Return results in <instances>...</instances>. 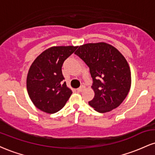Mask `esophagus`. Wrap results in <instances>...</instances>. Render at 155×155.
Segmentation results:
<instances>
[{
    "label": "esophagus",
    "instance_id": "esophagus-1",
    "mask_svg": "<svg viewBox=\"0 0 155 155\" xmlns=\"http://www.w3.org/2000/svg\"><path fill=\"white\" fill-rule=\"evenodd\" d=\"M85 88V87L84 86H83V85H82V86H81V87H80L79 88H78V89H76V91H77V92H81V91H82V90H84V89Z\"/></svg>",
    "mask_w": 155,
    "mask_h": 155
}]
</instances>
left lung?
Here are the masks:
<instances>
[{"label":"left lung","mask_w":155,"mask_h":155,"mask_svg":"<svg viewBox=\"0 0 155 155\" xmlns=\"http://www.w3.org/2000/svg\"><path fill=\"white\" fill-rule=\"evenodd\" d=\"M90 68L95 96L89 104L106 113L118 107L130 91L131 74L124 56L110 44L100 42L80 46L75 52Z\"/></svg>","instance_id":"obj_1"}]
</instances>
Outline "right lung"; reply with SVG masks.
<instances>
[{
  "instance_id": "right-lung-1",
  "label": "right lung",
  "mask_w": 155,
  "mask_h": 155,
  "mask_svg": "<svg viewBox=\"0 0 155 155\" xmlns=\"http://www.w3.org/2000/svg\"><path fill=\"white\" fill-rule=\"evenodd\" d=\"M76 47H52L32 63L27 76L30 98L41 111L54 114L64 107L72 94L64 81L62 66Z\"/></svg>"
}]
</instances>
